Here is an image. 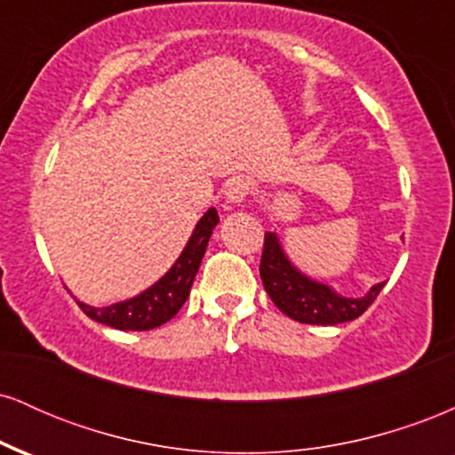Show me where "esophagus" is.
I'll list each match as a JSON object with an SVG mask.
<instances>
[{
	"instance_id": "1",
	"label": "esophagus",
	"mask_w": 455,
	"mask_h": 455,
	"mask_svg": "<svg viewBox=\"0 0 455 455\" xmlns=\"http://www.w3.org/2000/svg\"><path fill=\"white\" fill-rule=\"evenodd\" d=\"M227 201L228 203H243L245 198L252 195V181L245 177H235L227 184Z\"/></svg>"
}]
</instances>
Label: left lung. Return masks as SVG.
Instances as JSON below:
<instances>
[{
	"mask_svg": "<svg viewBox=\"0 0 455 455\" xmlns=\"http://www.w3.org/2000/svg\"><path fill=\"white\" fill-rule=\"evenodd\" d=\"M259 271L265 291L278 310L307 325H338L362 316L385 286V282H379L363 297L355 299L338 295L327 284L310 280L297 271L286 259L275 233H265Z\"/></svg>",
	"mask_w": 455,
	"mask_h": 455,
	"instance_id": "obj_1",
	"label": "left lung"
}]
</instances>
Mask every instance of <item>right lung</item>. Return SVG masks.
Instances as JSON below:
<instances>
[{
	"mask_svg": "<svg viewBox=\"0 0 455 455\" xmlns=\"http://www.w3.org/2000/svg\"><path fill=\"white\" fill-rule=\"evenodd\" d=\"M218 220H220L218 212L212 207L198 220L195 233L188 239L184 252L175 260L173 267L140 295L107 307H93L83 304V301H76V304L93 321L122 329V331H148V329L164 325L186 304L192 282H195L196 271L201 267V260L205 257L207 243H210Z\"/></svg>",
	"mask_w": 455,
	"mask_h": 455,
	"instance_id": "obj_1",
	"label": "right lung"
}]
</instances>
